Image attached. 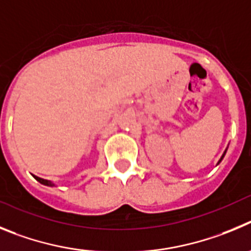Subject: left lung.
<instances>
[{
    "mask_svg": "<svg viewBox=\"0 0 251 251\" xmlns=\"http://www.w3.org/2000/svg\"><path fill=\"white\" fill-rule=\"evenodd\" d=\"M227 148H229V145H227ZM227 148H226V149H225L224 153H223V155H221L220 160H219V161H218V165H219V164H220V162H221V161H223V159H224V156H225V153H226V151H227Z\"/></svg>",
    "mask_w": 251,
    "mask_h": 251,
    "instance_id": "8db88e82",
    "label": "left lung"
}]
</instances>
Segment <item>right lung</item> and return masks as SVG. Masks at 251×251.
<instances>
[{
    "instance_id": "1",
    "label": "right lung",
    "mask_w": 251,
    "mask_h": 251,
    "mask_svg": "<svg viewBox=\"0 0 251 251\" xmlns=\"http://www.w3.org/2000/svg\"><path fill=\"white\" fill-rule=\"evenodd\" d=\"M33 177H35L36 180H37L38 182H40V184H42V185H46V186H56L55 184H53L52 181H51V180H46V179H42V177H38V176H36V175H33Z\"/></svg>"
}]
</instances>
